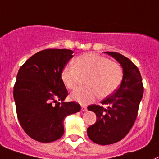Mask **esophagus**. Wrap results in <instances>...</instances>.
I'll return each instance as SVG.
<instances>
[{
  "label": "esophagus",
  "mask_w": 159,
  "mask_h": 159,
  "mask_svg": "<svg viewBox=\"0 0 159 159\" xmlns=\"http://www.w3.org/2000/svg\"><path fill=\"white\" fill-rule=\"evenodd\" d=\"M81 111H83V112L87 111V107H86L85 105H82V106H81Z\"/></svg>",
  "instance_id": "esophagus-1"
}]
</instances>
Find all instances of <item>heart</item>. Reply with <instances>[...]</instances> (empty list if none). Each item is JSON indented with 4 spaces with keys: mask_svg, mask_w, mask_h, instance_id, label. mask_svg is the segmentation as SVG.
Here are the masks:
<instances>
[{
    "mask_svg": "<svg viewBox=\"0 0 159 159\" xmlns=\"http://www.w3.org/2000/svg\"><path fill=\"white\" fill-rule=\"evenodd\" d=\"M74 66L62 70L61 79L70 89L75 88L80 75H88L85 84L71 93V99L81 104H87L98 95L106 97L119 88L123 80V70L117 63L112 62L101 55L87 53L73 60Z\"/></svg>",
    "mask_w": 159,
    "mask_h": 159,
    "instance_id": "b5f03b06",
    "label": "heart"
}]
</instances>
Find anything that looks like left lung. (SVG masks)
I'll list each match as a JSON object with an SVG mask.
<instances>
[{
    "label": "left lung",
    "instance_id": "left-lung-1",
    "mask_svg": "<svg viewBox=\"0 0 159 159\" xmlns=\"http://www.w3.org/2000/svg\"><path fill=\"white\" fill-rule=\"evenodd\" d=\"M114 58L123 69V80L119 88L101 102L106 105L92 104L88 110L96 114V122L87 129V134L93 143L112 144L124 139L137 118L143 93L142 77L137 66L121 54L104 52Z\"/></svg>",
    "mask_w": 159,
    "mask_h": 159
}]
</instances>
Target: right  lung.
Wrapping results in <instances>:
<instances>
[{
  "mask_svg": "<svg viewBox=\"0 0 159 159\" xmlns=\"http://www.w3.org/2000/svg\"><path fill=\"white\" fill-rule=\"evenodd\" d=\"M73 53L67 49L41 50L18 71L13 91L17 117L25 132L38 142L62 137L66 117L80 110L78 103L64 102L68 91L61 72Z\"/></svg>",
  "mask_w": 159,
  "mask_h": 159,
  "instance_id": "right-lung-1",
  "label": "right lung"
}]
</instances>
